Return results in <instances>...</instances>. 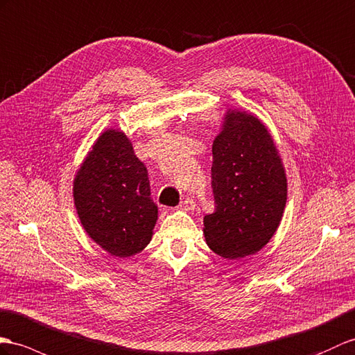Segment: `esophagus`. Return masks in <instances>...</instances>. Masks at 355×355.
<instances>
[{
    "label": "esophagus",
    "mask_w": 355,
    "mask_h": 355,
    "mask_svg": "<svg viewBox=\"0 0 355 355\" xmlns=\"http://www.w3.org/2000/svg\"><path fill=\"white\" fill-rule=\"evenodd\" d=\"M194 207H196V202L193 200L191 197H187L179 203V209H182V211H193Z\"/></svg>",
    "instance_id": "34e87169"
}]
</instances>
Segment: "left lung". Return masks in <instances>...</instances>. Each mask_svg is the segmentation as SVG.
<instances>
[{
	"mask_svg": "<svg viewBox=\"0 0 355 355\" xmlns=\"http://www.w3.org/2000/svg\"><path fill=\"white\" fill-rule=\"evenodd\" d=\"M215 211L203 218L214 253L239 259L259 252L277 230L286 206V176L261 120L232 111L212 146Z\"/></svg>",
	"mask_w": 355,
	"mask_h": 355,
	"instance_id": "1",
	"label": "left lung"
}]
</instances>
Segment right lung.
Wrapping results in <instances>:
<instances>
[{
	"label": "right lung",
	"instance_id": "right-lung-1",
	"mask_svg": "<svg viewBox=\"0 0 355 355\" xmlns=\"http://www.w3.org/2000/svg\"><path fill=\"white\" fill-rule=\"evenodd\" d=\"M73 184L81 224L102 248L128 257L149 244L158 206L148 168L123 132L110 129L99 137Z\"/></svg>",
	"mask_w": 355,
	"mask_h": 355
}]
</instances>
